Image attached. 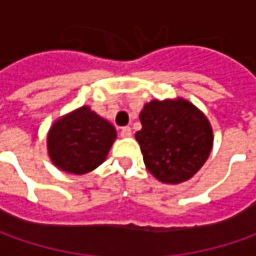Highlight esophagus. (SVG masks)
<instances>
[{"mask_svg":"<svg viewBox=\"0 0 256 256\" xmlns=\"http://www.w3.org/2000/svg\"><path fill=\"white\" fill-rule=\"evenodd\" d=\"M132 135V130H131V126H124L121 128V136L124 138H128V136H131Z\"/></svg>","mask_w":256,"mask_h":256,"instance_id":"34e87169","label":"esophagus"}]
</instances>
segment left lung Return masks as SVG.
<instances>
[{"label":"left lung","instance_id":"1","mask_svg":"<svg viewBox=\"0 0 256 256\" xmlns=\"http://www.w3.org/2000/svg\"><path fill=\"white\" fill-rule=\"evenodd\" d=\"M142 130L135 134L148 171L160 181L180 184L200 171L210 156L212 130L205 115L185 100L145 104Z\"/></svg>","mask_w":256,"mask_h":256}]
</instances>
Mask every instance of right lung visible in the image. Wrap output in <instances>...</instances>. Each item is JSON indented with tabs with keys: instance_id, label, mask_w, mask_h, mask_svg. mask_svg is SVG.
Here are the masks:
<instances>
[{
	"instance_id": "add662e5",
	"label": "right lung",
	"mask_w": 256,
	"mask_h": 256,
	"mask_svg": "<svg viewBox=\"0 0 256 256\" xmlns=\"http://www.w3.org/2000/svg\"><path fill=\"white\" fill-rule=\"evenodd\" d=\"M115 138L112 124L91 111L90 106H81L51 126L48 152L60 170L82 175L105 161Z\"/></svg>"
}]
</instances>
